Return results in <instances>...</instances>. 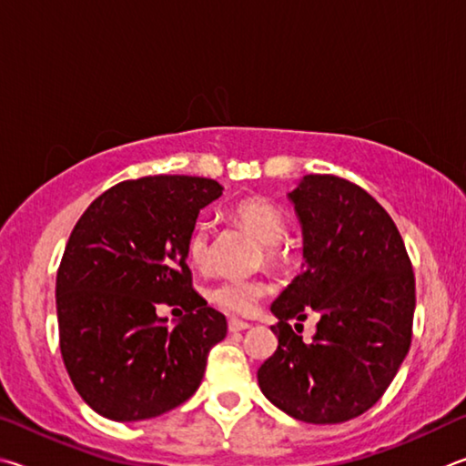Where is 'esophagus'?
Instances as JSON below:
<instances>
[{
	"label": "esophagus",
	"mask_w": 466,
	"mask_h": 466,
	"mask_svg": "<svg viewBox=\"0 0 466 466\" xmlns=\"http://www.w3.org/2000/svg\"><path fill=\"white\" fill-rule=\"evenodd\" d=\"M243 329H249V323L248 321H239V319H228V331H243Z\"/></svg>",
	"instance_id": "34e87169"
}]
</instances>
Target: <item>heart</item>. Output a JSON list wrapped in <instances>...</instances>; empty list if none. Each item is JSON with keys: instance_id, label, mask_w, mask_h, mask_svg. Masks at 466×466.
Instances as JSON below:
<instances>
[{"instance_id": "1", "label": "heart", "mask_w": 466, "mask_h": 466, "mask_svg": "<svg viewBox=\"0 0 466 466\" xmlns=\"http://www.w3.org/2000/svg\"><path fill=\"white\" fill-rule=\"evenodd\" d=\"M233 223L246 228L248 233L262 243V259L272 268H280L289 262L287 218L282 210L264 198H246L231 208ZM212 228L208 223H196L186 243L187 259L196 268H207L210 262ZM270 292V284L264 280L225 279L208 287L207 299L212 307L231 315L254 313L256 305Z\"/></svg>"}]
</instances>
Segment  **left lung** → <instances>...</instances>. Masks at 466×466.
Instances as JSON below:
<instances>
[{
	"label": "left lung",
	"instance_id": "left-lung-1",
	"mask_svg": "<svg viewBox=\"0 0 466 466\" xmlns=\"http://www.w3.org/2000/svg\"><path fill=\"white\" fill-rule=\"evenodd\" d=\"M290 200L307 264L270 307L279 348L259 366L258 382L290 418L341 423L379 401L410 352L411 259L389 212L350 179L305 176ZM309 310L320 323L303 342L288 321Z\"/></svg>",
	"mask_w": 466,
	"mask_h": 466
}]
</instances>
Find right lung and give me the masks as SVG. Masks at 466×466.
<instances>
[{"mask_svg":"<svg viewBox=\"0 0 466 466\" xmlns=\"http://www.w3.org/2000/svg\"><path fill=\"white\" fill-rule=\"evenodd\" d=\"M223 186L210 177L125 179L89 204L56 272L65 369L81 399L114 421L151 420L198 389L223 313L192 289L186 243ZM179 304L174 330L154 313Z\"/></svg>","mask_w":466,"mask_h":466,"instance_id":"add662e5","label":"right lung"}]
</instances>
